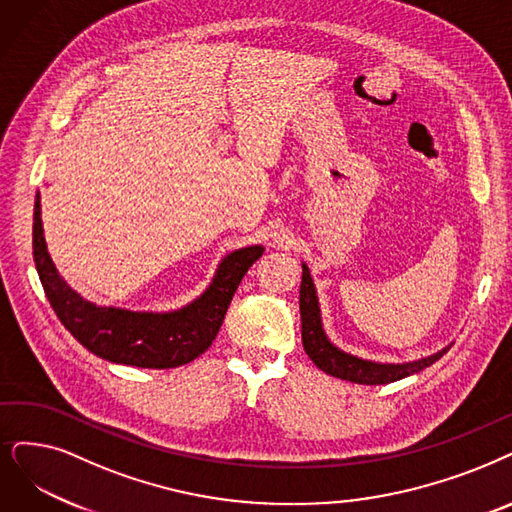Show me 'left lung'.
I'll list each match as a JSON object with an SVG mask.
<instances>
[{"label":"left lung","mask_w":512,"mask_h":512,"mask_svg":"<svg viewBox=\"0 0 512 512\" xmlns=\"http://www.w3.org/2000/svg\"><path fill=\"white\" fill-rule=\"evenodd\" d=\"M300 321H302V344L309 359L319 367L321 372L336 376L340 380H349L355 384H388L412 374L422 372L424 367L439 361L452 344L443 346L441 351L405 363H380L370 361L351 353H344L342 349L327 338L321 321V309L315 283L311 271L302 262V283H300Z\"/></svg>","instance_id":"obj_1"}]
</instances>
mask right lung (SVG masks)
Segmentation results:
<instances>
[{
	"instance_id": "right-lung-1",
	"label": "right lung",
	"mask_w": 512,
	"mask_h": 512,
	"mask_svg": "<svg viewBox=\"0 0 512 512\" xmlns=\"http://www.w3.org/2000/svg\"><path fill=\"white\" fill-rule=\"evenodd\" d=\"M262 252V245H248L224 256L206 292L182 309L153 313L100 306L79 296L56 271L44 239L39 191L35 195L33 260L44 292L73 338L111 363L166 370L206 353L227 315L237 285Z\"/></svg>"
}]
</instances>
